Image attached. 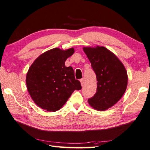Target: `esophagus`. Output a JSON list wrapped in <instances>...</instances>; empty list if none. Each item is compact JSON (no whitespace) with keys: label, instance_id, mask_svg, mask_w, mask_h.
Listing matches in <instances>:
<instances>
[{"label":"esophagus","instance_id":"34e87169","mask_svg":"<svg viewBox=\"0 0 150 150\" xmlns=\"http://www.w3.org/2000/svg\"><path fill=\"white\" fill-rule=\"evenodd\" d=\"M80 82H81V85H82V86H83V85H84V79L83 78H81V79H80Z\"/></svg>","mask_w":150,"mask_h":150}]
</instances>
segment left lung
I'll return each instance as SVG.
<instances>
[{
  "label": "left lung",
  "mask_w": 150,
  "mask_h": 150,
  "mask_svg": "<svg viewBox=\"0 0 150 150\" xmlns=\"http://www.w3.org/2000/svg\"><path fill=\"white\" fill-rule=\"evenodd\" d=\"M97 79L96 93L88 99L94 109L105 111L117 103L127 85V74L123 64L115 55L103 47H84Z\"/></svg>",
  "instance_id": "obj_1"
}]
</instances>
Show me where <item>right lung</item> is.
<instances>
[{
	"label": "right lung",
	"instance_id": "1",
	"mask_svg": "<svg viewBox=\"0 0 150 150\" xmlns=\"http://www.w3.org/2000/svg\"><path fill=\"white\" fill-rule=\"evenodd\" d=\"M74 52L72 48L66 50L55 48L39 56L30 66L26 75L27 88L39 108L56 111L74 91L81 88L72 67L65 65L66 59Z\"/></svg>",
	"mask_w": 150,
	"mask_h": 150
}]
</instances>
